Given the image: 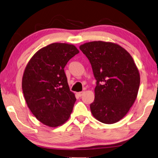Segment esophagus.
<instances>
[{
    "label": "esophagus",
    "mask_w": 158,
    "mask_h": 158,
    "mask_svg": "<svg viewBox=\"0 0 158 158\" xmlns=\"http://www.w3.org/2000/svg\"><path fill=\"white\" fill-rule=\"evenodd\" d=\"M84 91H81V92H79V93H77V95H78V96H79V97H81V96H82V95L84 94Z\"/></svg>",
    "instance_id": "obj_1"
}]
</instances>
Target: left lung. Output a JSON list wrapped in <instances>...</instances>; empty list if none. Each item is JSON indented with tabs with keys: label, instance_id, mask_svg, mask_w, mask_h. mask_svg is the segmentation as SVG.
Here are the masks:
<instances>
[{
	"label": "left lung",
	"instance_id": "8db88e82",
	"mask_svg": "<svg viewBox=\"0 0 158 158\" xmlns=\"http://www.w3.org/2000/svg\"><path fill=\"white\" fill-rule=\"evenodd\" d=\"M79 48L89 59L96 80L92 114L99 122L114 124L129 112L140 85L139 70L132 57L119 45L92 41Z\"/></svg>",
	"mask_w": 158,
	"mask_h": 158
}]
</instances>
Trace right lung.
Returning <instances> with one entry per match:
<instances>
[{
	"instance_id": "right-lung-1",
	"label": "right lung",
	"mask_w": 158,
	"mask_h": 158,
	"mask_svg": "<svg viewBox=\"0 0 158 158\" xmlns=\"http://www.w3.org/2000/svg\"><path fill=\"white\" fill-rule=\"evenodd\" d=\"M79 51L73 45L54 43L31 57L22 77L25 101L36 118L56 127L71 114L76 98L69 90L64 68Z\"/></svg>"
}]
</instances>
